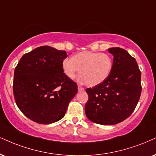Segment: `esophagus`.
<instances>
[{
	"label": "esophagus",
	"instance_id": "1",
	"mask_svg": "<svg viewBox=\"0 0 156 156\" xmlns=\"http://www.w3.org/2000/svg\"><path fill=\"white\" fill-rule=\"evenodd\" d=\"M78 90H79V92H83V91H84V89L83 87H82L80 85H79L78 86Z\"/></svg>",
	"mask_w": 156,
	"mask_h": 156
}]
</instances>
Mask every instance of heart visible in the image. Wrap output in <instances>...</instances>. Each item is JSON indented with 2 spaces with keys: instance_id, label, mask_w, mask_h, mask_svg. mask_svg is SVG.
Here are the masks:
<instances>
[{
  "instance_id": "1",
  "label": "heart",
  "mask_w": 156,
  "mask_h": 156,
  "mask_svg": "<svg viewBox=\"0 0 156 156\" xmlns=\"http://www.w3.org/2000/svg\"><path fill=\"white\" fill-rule=\"evenodd\" d=\"M112 67L110 55L98 52L82 51L62 61V70L67 77L72 80L80 72L79 80L90 87L104 82L110 75Z\"/></svg>"
}]
</instances>
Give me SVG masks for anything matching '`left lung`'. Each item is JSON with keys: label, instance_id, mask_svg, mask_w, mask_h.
I'll list each match as a JSON object with an SVG mask.
<instances>
[{"label": "left lung", "instance_id": "8db88e82", "mask_svg": "<svg viewBox=\"0 0 156 156\" xmlns=\"http://www.w3.org/2000/svg\"><path fill=\"white\" fill-rule=\"evenodd\" d=\"M113 55L112 70L101 84L87 88L86 116L102 125L120 123L132 114L141 95V72L135 58L126 50L111 48Z\"/></svg>", "mask_w": 156, "mask_h": 156}]
</instances>
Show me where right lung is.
<instances>
[{
  "instance_id": "obj_1",
  "label": "right lung",
  "mask_w": 156,
  "mask_h": 156,
  "mask_svg": "<svg viewBox=\"0 0 156 156\" xmlns=\"http://www.w3.org/2000/svg\"><path fill=\"white\" fill-rule=\"evenodd\" d=\"M65 51L40 46L21 58L14 70L13 90L17 106L27 118L42 124L64 116L77 85L64 74Z\"/></svg>"
}]
</instances>
